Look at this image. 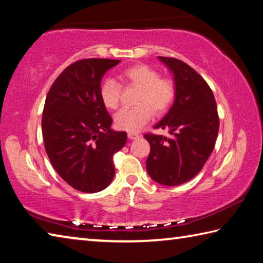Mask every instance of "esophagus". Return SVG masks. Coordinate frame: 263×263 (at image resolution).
Here are the masks:
<instances>
[{"label": "esophagus", "mask_w": 263, "mask_h": 263, "mask_svg": "<svg viewBox=\"0 0 263 263\" xmlns=\"http://www.w3.org/2000/svg\"><path fill=\"white\" fill-rule=\"evenodd\" d=\"M127 137H128V139H131V140H133V139H137V138H139L140 136L138 135V133H128L127 135Z\"/></svg>", "instance_id": "1"}]
</instances>
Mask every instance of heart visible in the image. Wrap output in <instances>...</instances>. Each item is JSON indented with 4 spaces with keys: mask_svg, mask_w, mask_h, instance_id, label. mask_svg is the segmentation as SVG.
Masks as SVG:
<instances>
[{
    "mask_svg": "<svg viewBox=\"0 0 263 263\" xmlns=\"http://www.w3.org/2000/svg\"><path fill=\"white\" fill-rule=\"evenodd\" d=\"M119 79L124 83L140 89L137 108L123 109L115 115V125L119 130L136 133L155 115L169 109L175 96V86L171 79L160 78L157 69L146 64H137L123 70ZM100 99L106 109L115 110L121 102V84L108 78L100 86Z\"/></svg>",
    "mask_w": 263,
    "mask_h": 263,
    "instance_id": "b5f03b06",
    "label": "heart"
}]
</instances>
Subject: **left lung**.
<instances>
[{"label":"left lung","mask_w":263,"mask_h":263,"mask_svg":"<svg viewBox=\"0 0 263 263\" xmlns=\"http://www.w3.org/2000/svg\"><path fill=\"white\" fill-rule=\"evenodd\" d=\"M174 77L175 99L154 128H168L171 137L147 133L151 152L146 168L151 179L162 185H180L201 172L219 130L213 92L201 75L175 58L159 57Z\"/></svg>","instance_id":"1"}]
</instances>
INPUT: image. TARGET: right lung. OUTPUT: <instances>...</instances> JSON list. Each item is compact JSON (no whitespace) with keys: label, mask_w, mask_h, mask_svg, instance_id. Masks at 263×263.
<instances>
[{"label":"right lung","mask_w":263,"mask_h":263,"mask_svg":"<svg viewBox=\"0 0 263 263\" xmlns=\"http://www.w3.org/2000/svg\"><path fill=\"white\" fill-rule=\"evenodd\" d=\"M119 62L75 61L46 96L42 130L48 159L61 179L82 193H97L111 183L114 154L127 140L126 132L111 128L112 118L99 94L103 75Z\"/></svg>","instance_id":"1"}]
</instances>
